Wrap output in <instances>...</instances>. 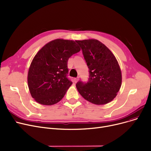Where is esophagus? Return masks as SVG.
Wrapping results in <instances>:
<instances>
[{"label":"esophagus","instance_id":"obj_1","mask_svg":"<svg viewBox=\"0 0 151 151\" xmlns=\"http://www.w3.org/2000/svg\"><path fill=\"white\" fill-rule=\"evenodd\" d=\"M78 80H79V77H77V78H73V82H74V83H76Z\"/></svg>","mask_w":151,"mask_h":151}]
</instances>
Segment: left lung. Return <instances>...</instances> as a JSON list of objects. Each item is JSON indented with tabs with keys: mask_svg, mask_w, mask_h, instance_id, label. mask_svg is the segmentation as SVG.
Instances as JSON below:
<instances>
[{
	"mask_svg": "<svg viewBox=\"0 0 151 151\" xmlns=\"http://www.w3.org/2000/svg\"><path fill=\"white\" fill-rule=\"evenodd\" d=\"M81 47L89 69L87 83L78 82L77 90L84 99L96 105L110 102L116 96L122 81V71L111 50L95 39L76 41Z\"/></svg>",
	"mask_w": 151,
	"mask_h": 151,
	"instance_id": "left-lung-1",
	"label": "left lung"
}]
</instances>
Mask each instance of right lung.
Wrapping results in <instances>:
<instances>
[{
	"label": "right lung",
	"instance_id": "obj_1",
	"mask_svg": "<svg viewBox=\"0 0 151 151\" xmlns=\"http://www.w3.org/2000/svg\"><path fill=\"white\" fill-rule=\"evenodd\" d=\"M80 50L75 41L56 39L37 52L27 77L29 93L36 102L52 106L62 99L73 83L67 78L68 60Z\"/></svg>",
	"mask_w": 151,
	"mask_h": 151
}]
</instances>
